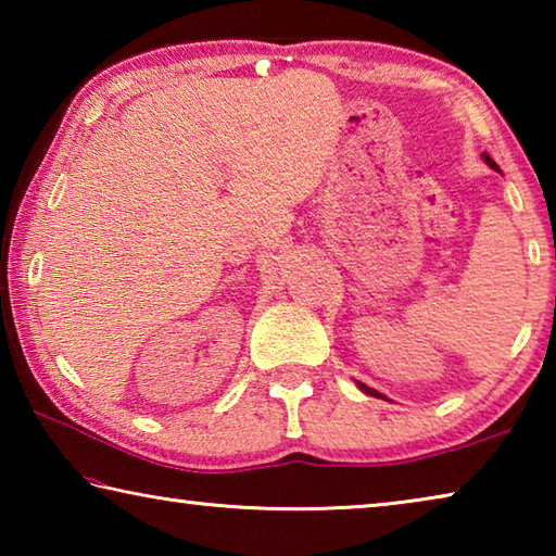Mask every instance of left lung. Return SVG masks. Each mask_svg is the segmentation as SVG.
Returning <instances> with one entry per match:
<instances>
[{
    "label": "left lung",
    "mask_w": 556,
    "mask_h": 556,
    "mask_svg": "<svg viewBox=\"0 0 556 556\" xmlns=\"http://www.w3.org/2000/svg\"><path fill=\"white\" fill-rule=\"evenodd\" d=\"M483 159H485V162H488V166H491V168H497V164L493 162V159H491V156H488V154H485ZM361 390H363V392H368V394H372V397H382V394H380L378 390H372V388H368V384H363V382H361Z\"/></svg>",
    "instance_id": "obj_1"
}]
</instances>
